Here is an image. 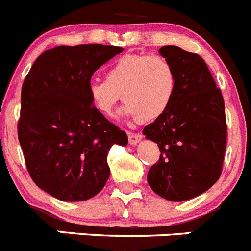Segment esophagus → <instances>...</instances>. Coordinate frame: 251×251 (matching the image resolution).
I'll return each instance as SVG.
<instances>
[{"label":"esophagus","instance_id":"esophagus-1","mask_svg":"<svg viewBox=\"0 0 251 251\" xmlns=\"http://www.w3.org/2000/svg\"><path fill=\"white\" fill-rule=\"evenodd\" d=\"M141 133H128V139H129L130 145H137L139 141L142 139Z\"/></svg>","mask_w":251,"mask_h":251}]
</instances>
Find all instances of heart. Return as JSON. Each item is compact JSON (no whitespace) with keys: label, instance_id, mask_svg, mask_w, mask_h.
<instances>
[{"label":"heart","instance_id":"heart-1","mask_svg":"<svg viewBox=\"0 0 251 251\" xmlns=\"http://www.w3.org/2000/svg\"><path fill=\"white\" fill-rule=\"evenodd\" d=\"M174 65L162 55L128 54L108 68L105 80L89 85V98L101 115L110 117L122 97L123 113L141 122L154 121L167 112L176 94Z\"/></svg>","mask_w":251,"mask_h":251}]
</instances>
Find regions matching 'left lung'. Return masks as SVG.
Segmentation results:
<instances>
[{
  "label": "left lung",
  "instance_id": "obj_1",
  "mask_svg": "<svg viewBox=\"0 0 251 251\" xmlns=\"http://www.w3.org/2000/svg\"><path fill=\"white\" fill-rule=\"evenodd\" d=\"M158 51L174 65L177 88L167 112L143 129L161 152L147 181L166 200L185 201L220 178L227 139L225 104L200 55L174 45Z\"/></svg>",
  "mask_w": 251,
  "mask_h": 251
}]
</instances>
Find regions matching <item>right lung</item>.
<instances>
[{"instance_id": "1", "label": "right lung", "mask_w": 251, "mask_h": 251, "mask_svg": "<svg viewBox=\"0 0 251 251\" xmlns=\"http://www.w3.org/2000/svg\"><path fill=\"white\" fill-rule=\"evenodd\" d=\"M121 46H56L35 60L21 89L17 134L31 178L63 201H84L109 177L108 152L124 130L93 106L90 79Z\"/></svg>"}]
</instances>
